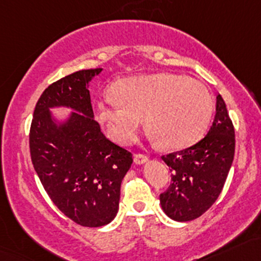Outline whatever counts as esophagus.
<instances>
[{"label":"esophagus","instance_id":"esophagus-1","mask_svg":"<svg viewBox=\"0 0 261 261\" xmlns=\"http://www.w3.org/2000/svg\"><path fill=\"white\" fill-rule=\"evenodd\" d=\"M148 157L146 156L145 153H136L135 156H134V161H135L136 165H142V163L147 162Z\"/></svg>","mask_w":261,"mask_h":261}]
</instances>
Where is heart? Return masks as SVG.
<instances>
[{
	"label": "heart",
	"mask_w": 261,
	"mask_h": 261,
	"mask_svg": "<svg viewBox=\"0 0 261 261\" xmlns=\"http://www.w3.org/2000/svg\"><path fill=\"white\" fill-rule=\"evenodd\" d=\"M96 104L95 116L120 145L137 139L142 119L148 131L171 150L196 144L207 130L213 99L198 80L181 74L153 73L117 82Z\"/></svg>",
	"instance_id": "1"
}]
</instances>
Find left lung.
<instances>
[{
	"label": "left lung",
	"mask_w": 261,
	"mask_h": 261,
	"mask_svg": "<svg viewBox=\"0 0 261 261\" xmlns=\"http://www.w3.org/2000/svg\"><path fill=\"white\" fill-rule=\"evenodd\" d=\"M236 151L234 126L224 100L217 95L216 116L208 134L185 150L163 154L171 185L160 194L162 210L171 219L188 222L202 216L223 190Z\"/></svg>",
	"instance_id": "1"
}]
</instances>
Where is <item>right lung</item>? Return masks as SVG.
<instances>
[{"mask_svg": "<svg viewBox=\"0 0 261 261\" xmlns=\"http://www.w3.org/2000/svg\"><path fill=\"white\" fill-rule=\"evenodd\" d=\"M101 71L79 70L45 89L34 108L30 130L33 167L51 202L83 227H102L115 218L120 187L133 153L110 141L94 119L87 85ZM76 110L61 126L49 108Z\"/></svg>", "mask_w": 261, "mask_h": 261, "instance_id": "1", "label": "right lung"}]
</instances>
